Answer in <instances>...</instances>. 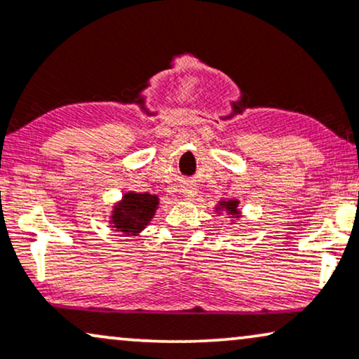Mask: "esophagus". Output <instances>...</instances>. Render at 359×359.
Instances as JSON below:
<instances>
[{"mask_svg":"<svg viewBox=\"0 0 359 359\" xmlns=\"http://www.w3.org/2000/svg\"><path fill=\"white\" fill-rule=\"evenodd\" d=\"M182 194H184L185 197L192 198V197H196V194H197V189L194 187V185H184V189H182Z\"/></svg>","mask_w":359,"mask_h":359,"instance_id":"1","label":"esophagus"}]
</instances>
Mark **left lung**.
Instances as JSON below:
<instances>
[{"instance_id":"8db88e82","label":"left lung","mask_w":359,"mask_h":359,"mask_svg":"<svg viewBox=\"0 0 359 359\" xmlns=\"http://www.w3.org/2000/svg\"><path fill=\"white\" fill-rule=\"evenodd\" d=\"M237 204H239V201H222L221 204H219L217 210H226L227 214L234 215V217H237L239 215V210H237Z\"/></svg>"}]
</instances>
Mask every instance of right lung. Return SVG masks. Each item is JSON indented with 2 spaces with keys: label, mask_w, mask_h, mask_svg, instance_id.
<instances>
[{
  "label": "right lung",
  "mask_w": 359,
  "mask_h": 359,
  "mask_svg": "<svg viewBox=\"0 0 359 359\" xmlns=\"http://www.w3.org/2000/svg\"><path fill=\"white\" fill-rule=\"evenodd\" d=\"M158 205V197L150 196L149 192L125 194L122 202L114 207L111 224L115 231L127 236H135L150 222Z\"/></svg>",
  "instance_id": "obj_1"
}]
</instances>
